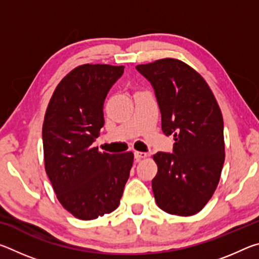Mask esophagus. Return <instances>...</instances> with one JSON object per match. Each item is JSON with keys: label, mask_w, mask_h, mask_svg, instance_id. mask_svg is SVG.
I'll list each match as a JSON object with an SVG mask.
<instances>
[{"label": "esophagus", "mask_w": 259, "mask_h": 259, "mask_svg": "<svg viewBox=\"0 0 259 259\" xmlns=\"http://www.w3.org/2000/svg\"><path fill=\"white\" fill-rule=\"evenodd\" d=\"M134 155H135V160L136 161H139V160L145 159V157H147V154H146L145 152H135Z\"/></svg>", "instance_id": "esophagus-1"}]
</instances>
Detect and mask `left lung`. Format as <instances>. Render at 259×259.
I'll list each match as a JSON object with an SVG mask.
<instances>
[{
	"label": "left lung",
	"instance_id": "obj_1",
	"mask_svg": "<svg viewBox=\"0 0 259 259\" xmlns=\"http://www.w3.org/2000/svg\"><path fill=\"white\" fill-rule=\"evenodd\" d=\"M136 69L151 83L172 153L157 152L152 190L163 211L192 216L211 198L225 160L224 122L207 82L181 60L165 58Z\"/></svg>",
	"mask_w": 259,
	"mask_h": 259
}]
</instances>
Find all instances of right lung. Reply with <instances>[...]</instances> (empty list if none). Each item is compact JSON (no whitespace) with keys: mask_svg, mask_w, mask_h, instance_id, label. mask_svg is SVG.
<instances>
[{"mask_svg":"<svg viewBox=\"0 0 259 259\" xmlns=\"http://www.w3.org/2000/svg\"><path fill=\"white\" fill-rule=\"evenodd\" d=\"M124 66L85 64L60 83L48 105L42 129L48 177L59 202L73 216L91 221L117 208L134 154L93 147L104 121V102Z\"/></svg>","mask_w":259,"mask_h":259,"instance_id":"obj_1","label":"right lung"}]
</instances>
